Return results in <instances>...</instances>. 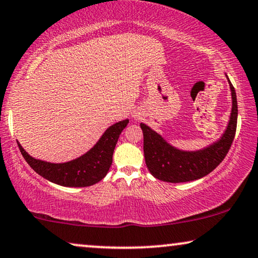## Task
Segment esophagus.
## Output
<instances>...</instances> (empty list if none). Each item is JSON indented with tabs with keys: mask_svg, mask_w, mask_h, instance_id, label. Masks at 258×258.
Returning a JSON list of instances; mask_svg holds the SVG:
<instances>
[{
	"mask_svg": "<svg viewBox=\"0 0 258 258\" xmlns=\"http://www.w3.org/2000/svg\"><path fill=\"white\" fill-rule=\"evenodd\" d=\"M134 117H135V118H139V116H137V115H134Z\"/></svg>",
	"mask_w": 258,
	"mask_h": 258,
	"instance_id": "34e87169",
	"label": "esophagus"
}]
</instances>
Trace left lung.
Here are the masks:
<instances>
[{"label": "left lung", "instance_id": "8db88e82", "mask_svg": "<svg viewBox=\"0 0 258 258\" xmlns=\"http://www.w3.org/2000/svg\"><path fill=\"white\" fill-rule=\"evenodd\" d=\"M228 82L232 101L228 125L220 139L203 149L194 151L178 149L150 126L141 123L146 164L155 178L169 183L195 181L210 174L224 160L234 141L238 114L235 88L229 79Z\"/></svg>", "mask_w": 258, "mask_h": 258}]
</instances>
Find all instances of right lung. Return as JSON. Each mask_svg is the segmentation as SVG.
I'll use <instances>...</instances> for the list:
<instances>
[{
	"instance_id": "right-lung-1",
	"label": "right lung",
	"mask_w": 258,
	"mask_h": 258,
	"mask_svg": "<svg viewBox=\"0 0 258 258\" xmlns=\"http://www.w3.org/2000/svg\"><path fill=\"white\" fill-rule=\"evenodd\" d=\"M129 119L116 122L103 133L101 139L82 156L64 163H50L30 156L19 144L27 163L42 177L62 186H89L100 182L108 174L112 163V154L123 129Z\"/></svg>"
}]
</instances>
